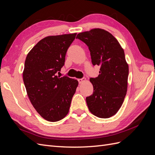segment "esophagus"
Masks as SVG:
<instances>
[{
    "label": "esophagus",
    "instance_id": "obj_1",
    "mask_svg": "<svg viewBox=\"0 0 155 155\" xmlns=\"http://www.w3.org/2000/svg\"><path fill=\"white\" fill-rule=\"evenodd\" d=\"M86 80V79L85 78H81V79H78V82H79V83H82L83 82H84Z\"/></svg>",
    "mask_w": 155,
    "mask_h": 155
}]
</instances>
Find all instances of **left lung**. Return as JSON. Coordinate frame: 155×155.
Returning <instances> with one entry per match:
<instances>
[{
	"label": "left lung",
	"instance_id": "1",
	"mask_svg": "<svg viewBox=\"0 0 155 155\" xmlns=\"http://www.w3.org/2000/svg\"><path fill=\"white\" fill-rule=\"evenodd\" d=\"M76 39L85 43L93 65L100 66V74L91 78L93 94L86 97L89 110L101 118H109L118 111L127 90L129 66L118 41L109 32L94 28L79 33Z\"/></svg>",
	"mask_w": 155,
	"mask_h": 155
}]
</instances>
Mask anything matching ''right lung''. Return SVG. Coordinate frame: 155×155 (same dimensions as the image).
<instances>
[{
	"label": "right lung",
	"instance_id": "add662e5",
	"mask_svg": "<svg viewBox=\"0 0 155 155\" xmlns=\"http://www.w3.org/2000/svg\"><path fill=\"white\" fill-rule=\"evenodd\" d=\"M76 34L48 36L28 54L23 71L27 94L37 112L49 121L64 118L78 85L76 79L56 76Z\"/></svg>",
	"mask_w": 155,
	"mask_h": 155
}]
</instances>
